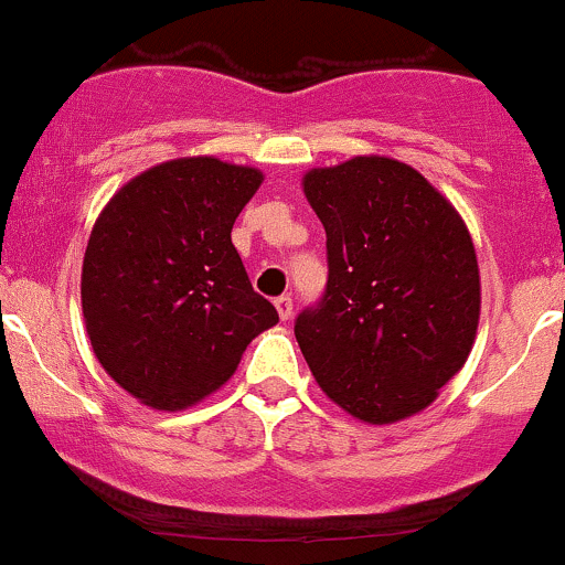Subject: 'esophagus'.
Segmentation results:
<instances>
[{
  "instance_id": "34e87169",
  "label": "esophagus",
  "mask_w": 565,
  "mask_h": 565,
  "mask_svg": "<svg viewBox=\"0 0 565 565\" xmlns=\"http://www.w3.org/2000/svg\"><path fill=\"white\" fill-rule=\"evenodd\" d=\"M275 307H277V312H280V318H282V320H288L290 315H294V299H290L288 294L277 296V299H275Z\"/></svg>"
}]
</instances>
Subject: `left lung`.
<instances>
[{
  "mask_svg": "<svg viewBox=\"0 0 565 565\" xmlns=\"http://www.w3.org/2000/svg\"><path fill=\"white\" fill-rule=\"evenodd\" d=\"M305 196L329 250L323 299L294 329L315 380L372 426L417 415L477 337L482 296L463 217L417 169L385 156L309 169Z\"/></svg>",
  "mask_w": 565,
  "mask_h": 565,
  "instance_id": "8db88e82",
  "label": "left lung"
}]
</instances>
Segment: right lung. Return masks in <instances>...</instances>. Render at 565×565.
<instances>
[{
	"label": "right lung",
	"instance_id": "1",
	"mask_svg": "<svg viewBox=\"0 0 565 565\" xmlns=\"http://www.w3.org/2000/svg\"><path fill=\"white\" fill-rule=\"evenodd\" d=\"M260 183L253 167L174 159L129 180L96 217L83 318L105 372L142 404L178 412L202 402L280 320L232 245Z\"/></svg>",
	"mask_w": 565,
	"mask_h": 565
}]
</instances>
